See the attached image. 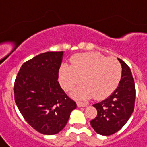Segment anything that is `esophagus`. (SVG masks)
<instances>
[{
	"label": "esophagus",
	"instance_id": "34e87169",
	"mask_svg": "<svg viewBox=\"0 0 147 147\" xmlns=\"http://www.w3.org/2000/svg\"><path fill=\"white\" fill-rule=\"evenodd\" d=\"M87 105H88V103H87V102H80V101H78V102H77V106H78L79 107H86Z\"/></svg>",
	"mask_w": 147,
	"mask_h": 147
}]
</instances>
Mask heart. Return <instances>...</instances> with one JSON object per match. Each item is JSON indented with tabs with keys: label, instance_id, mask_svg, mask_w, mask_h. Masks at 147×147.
<instances>
[{
	"label": "heart",
	"instance_id": "obj_1",
	"mask_svg": "<svg viewBox=\"0 0 147 147\" xmlns=\"http://www.w3.org/2000/svg\"><path fill=\"white\" fill-rule=\"evenodd\" d=\"M123 74L120 63L115 58H107L91 52L77 55L71 66L64 64L59 70V80L64 90L69 91L80 83L74 95L79 98L94 96L96 99L107 97L119 84Z\"/></svg>",
	"mask_w": 147,
	"mask_h": 147
}]
</instances>
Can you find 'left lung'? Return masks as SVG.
<instances>
[{
	"label": "left lung",
	"instance_id": "1",
	"mask_svg": "<svg viewBox=\"0 0 147 147\" xmlns=\"http://www.w3.org/2000/svg\"><path fill=\"white\" fill-rule=\"evenodd\" d=\"M118 59L123 69L119 87L109 97L93 104L97 110V116L91 120V125L96 133L102 135H111L119 131L134 108L135 86L131 71L124 61Z\"/></svg>",
	"mask_w": 147,
	"mask_h": 147
}]
</instances>
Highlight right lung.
I'll return each mask as SVG.
<instances>
[{
	"label": "right lung",
	"mask_w": 147,
	"mask_h": 147,
	"mask_svg": "<svg viewBox=\"0 0 147 147\" xmlns=\"http://www.w3.org/2000/svg\"><path fill=\"white\" fill-rule=\"evenodd\" d=\"M63 52L41 53L23 63L14 84V98L24 119L43 134H56L66 126L76 103L58 82Z\"/></svg>",
	"instance_id": "right-lung-1"
}]
</instances>
